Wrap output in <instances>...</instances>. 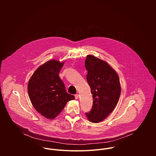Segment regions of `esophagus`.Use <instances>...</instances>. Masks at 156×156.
Here are the masks:
<instances>
[{"label": "esophagus", "instance_id": "obj_1", "mask_svg": "<svg viewBox=\"0 0 156 156\" xmlns=\"http://www.w3.org/2000/svg\"><path fill=\"white\" fill-rule=\"evenodd\" d=\"M75 98L76 99H78V98H79V94H76L75 95Z\"/></svg>", "mask_w": 156, "mask_h": 156}]
</instances>
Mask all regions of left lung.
I'll return each mask as SVG.
<instances>
[{
	"mask_svg": "<svg viewBox=\"0 0 156 156\" xmlns=\"http://www.w3.org/2000/svg\"><path fill=\"white\" fill-rule=\"evenodd\" d=\"M85 67L93 98L92 108L86 115L91 122L99 123L112 112L117 104L121 93L119 77L107 63L93 55H87Z\"/></svg>",
	"mask_w": 156,
	"mask_h": 156,
	"instance_id": "8db88e82",
	"label": "left lung"
}]
</instances>
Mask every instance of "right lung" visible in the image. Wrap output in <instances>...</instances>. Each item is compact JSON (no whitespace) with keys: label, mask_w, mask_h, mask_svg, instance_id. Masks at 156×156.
<instances>
[{"label":"right lung","mask_w":156,"mask_h":156,"mask_svg":"<svg viewBox=\"0 0 156 156\" xmlns=\"http://www.w3.org/2000/svg\"><path fill=\"white\" fill-rule=\"evenodd\" d=\"M64 63L51 60L34 72L28 84L31 102L37 112L49 119H55L68 101L75 96L66 93L58 74Z\"/></svg>","instance_id":"add662e5"}]
</instances>
